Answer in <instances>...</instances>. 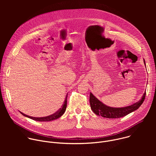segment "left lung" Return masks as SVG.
Wrapping results in <instances>:
<instances>
[{"instance_id":"1","label":"left lung","mask_w":156,"mask_h":156,"mask_svg":"<svg viewBox=\"0 0 156 156\" xmlns=\"http://www.w3.org/2000/svg\"><path fill=\"white\" fill-rule=\"evenodd\" d=\"M144 63L146 65L144 60ZM145 96L146 91L143 94L141 99L134 104L125 107H112L102 103L91 93H90V102L91 108L96 115L108 119H118L126 116L137 110L143 103Z\"/></svg>"}]
</instances>
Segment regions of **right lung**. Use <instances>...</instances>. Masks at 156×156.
Masks as SVG:
<instances>
[{"instance_id": "1", "label": "right lung", "mask_w": 156, "mask_h": 156, "mask_svg": "<svg viewBox=\"0 0 156 156\" xmlns=\"http://www.w3.org/2000/svg\"><path fill=\"white\" fill-rule=\"evenodd\" d=\"M66 98L64 102V104H63L62 107L61 108H60V109L57 111V112L54 114H53L52 115L47 116V117H31V116H28L23 113H22L21 112H20L22 115L27 117L31 119H33L34 120L36 121H39V122H50V121H52L54 120H56L58 118H60L61 116H62V115L65 113V110H66V103H67V101H66Z\"/></svg>"}]
</instances>
